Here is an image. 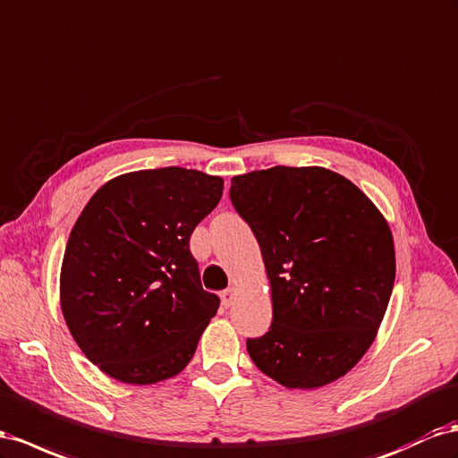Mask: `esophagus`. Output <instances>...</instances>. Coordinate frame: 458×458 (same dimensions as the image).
Masks as SVG:
<instances>
[{
	"mask_svg": "<svg viewBox=\"0 0 458 458\" xmlns=\"http://www.w3.org/2000/svg\"><path fill=\"white\" fill-rule=\"evenodd\" d=\"M221 304H224L225 308H229L231 306V302H233V299H234V289H225V291H221Z\"/></svg>",
	"mask_w": 458,
	"mask_h": 458,
	"instance_id": "34e87169",
	"label": "esophagus"
}]
</instances>
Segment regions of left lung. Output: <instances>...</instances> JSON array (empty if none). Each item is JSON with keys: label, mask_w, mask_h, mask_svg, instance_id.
<instances>
[{"label": "left lung", "mask_w": 458, "mask_h": 458, "mask_svg": "<svg viewBox=\"0 0 458 458\" xmlns=\"http://www.w3.org/2000/svg\"><path fill=\"white\" fill-rule=\"evenodd\" d=\"M231 204L262 250L274 318L246 339L252 362L289 389L339 379L372 344L394 283L387 221L324 167H271L231 179Z\"/></svg>", "instance_id": "1"}]
</instances>
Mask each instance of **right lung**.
I'll return each mask as SVG.
<instances>
[{"label":"right lung","mask_w":458,"mask_h":458,"mask_svg":"<svg viewBox=\"0 0 458 458\" xmlns=\"http://www.w3.org/2000/svg\"><path fill=\"white\" fill-rule=\"evenodd\" d=\"M224 179L184 167L127 173L79 216L61 267V310L90 362L123 383H156L191 362L219 296L202 289L194 227Z\"/></svg>","instance_id":"right-lung-1"}]
</instances>
